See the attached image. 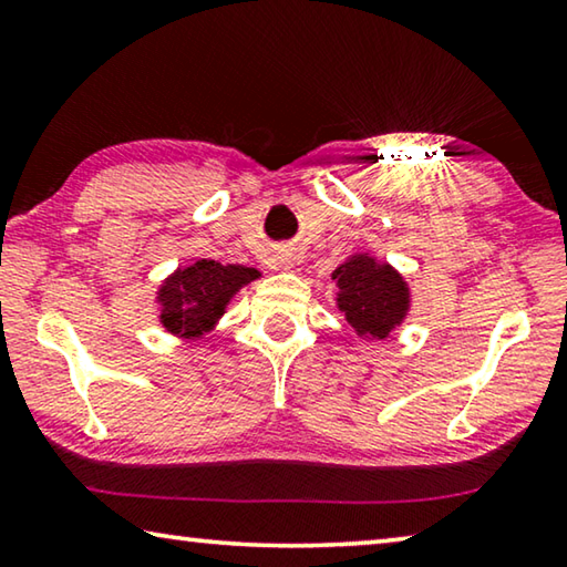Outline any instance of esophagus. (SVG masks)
I'll return each instance as SVG.
<instances>
[{"label":"esophagus","instance_id":"1","mask_svg":"<svg viewBox=\"0 0 567 567\" xmlns=\"http://www.w3.org/2000/svg\"><path fill=\"white\" fill-rule=\"evenodd\" d=\"M275 262H277V267H282V270H290V267L295 265V257H292V252H287V249H280L275 257Z\"/></svg>","mask_w":567,"mask_h":567}]
</instances>
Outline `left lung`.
I'll return each instance as SVG.
<instances>
[{
  "instance_id": "obj_1",
  "label": "left lung",
  "mask_w": 567,
  "mask_h": 567,
  "mask_svg": "<svg viewBox=\"0 0 567 567\" xmlns=\"http://www.w3.org/2000/svg\"><path fill=\"white\" fill-rule=\"evenodd\" d=\"M338 310L362 340H385L405 322L410 287L395 267L370 252L352 255L332 270Z\"/></svg>"
}]
</instances>
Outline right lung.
Segmentation results:
<instances>
[{
	"label": "right lung",
	"mask_w": 567,
	"mask_h": 567,
	"mask_svg": "<svg viewBox=\"0 0 567 567\" xmlns=\"http://www.w3.org/2000/svg\"><path fill=\"white\" fill-rule=\"evenodd\" d=\"M257 277H262V272L245 265L215 260L182 265L157 287V320L175 338H203L217 328L233 297Z\"/></svg>",
	"instance_id": "1"
}]
</instances>
